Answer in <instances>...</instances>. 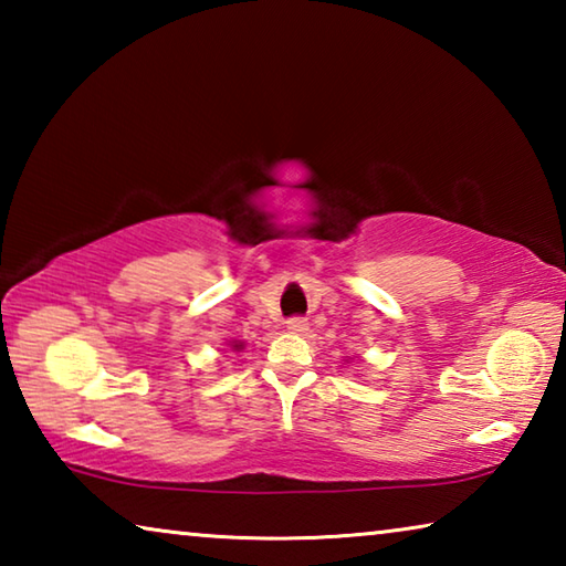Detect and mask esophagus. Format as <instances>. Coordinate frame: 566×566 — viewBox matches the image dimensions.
<instances>
[{
  "label": "esophagus",
  "instance_id": "esophagus-1",
  "mask_svg": "<svg viewBox=\"0 0 566 566\" xmlns=\"http://www.w3.org/2000/svg\"><path fill=\"white\" fill-rule=\"evenodd\" d=\"M284 324H286V329L294 332V334H302V332L310 329V324H306L304 317H290Z\"/></svg>",
  "mask_w": 566,
  "mask_h": 566
}]
</instances>
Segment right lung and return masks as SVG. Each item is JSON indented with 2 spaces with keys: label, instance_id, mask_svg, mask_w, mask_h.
Wrapping results in <instances>:
<instances>
[{
  "label": "right lung",
  "instance_id": "obj_1",
  "mask_svg": "<svg viewBox=\"0 0 566 566\" xmlns=\"http://www.w3.org/2000/svg\"><path fill=\"white\" fill-rule=\"evenodd\" d=\"M239 347H242V344H237V349H239Z\"/></svg>",
  "mask_w": 566,
  "mask_h": 566
}]
</instances>
